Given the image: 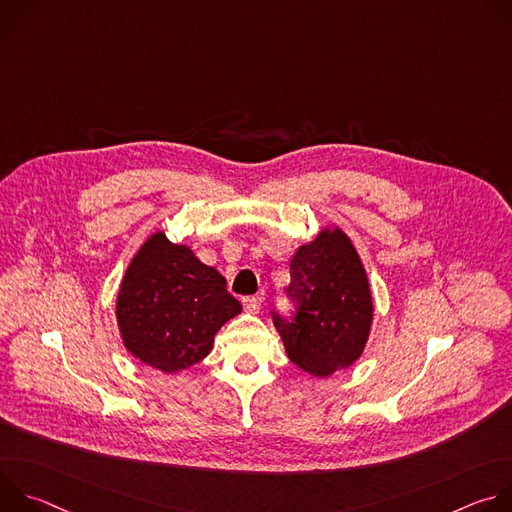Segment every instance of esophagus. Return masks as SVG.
I'll return each mask as SVG.
<instances>
[{
  "label": "esophagus",
  "instance_id": "esophagus-1",
  "mask_svg": "<svg viewBox=\"0 0 512 512\" xmlns=\"http://www.w3.org/2000/svg\"><path fill=\"white\" fill-rule=\"evenodd\" d=\"M243 308H245V312H249V314H259V310H261V298H255V296L243 298Z\"/></svg>",
  "mask_w": 512,
  "mask_h": 512
}]
</instances>
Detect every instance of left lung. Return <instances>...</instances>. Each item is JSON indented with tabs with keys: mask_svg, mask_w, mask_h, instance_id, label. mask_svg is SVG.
<instances>
[{
	"mask_svg": "<svg viewBox=\"0 0 512 512\" xmlns=\"http://www.w3.org/2000/svg\"><path fill=\"white\" fill-rule=\"evenodd\" d=\"M289 300L296 316L273 312V324L289 360L316 377L354 364L369 340L373 296L367 271L338 227L302 245L289 263Z\"/></svg>",
	"mask_w": 512,
	"mask_h": 512,
	"instance_id": "left-lung-1",
	"label": "left lung"
}]
</instances>
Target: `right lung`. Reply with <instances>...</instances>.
<instances>
[{
  "mask_svg": "<svg viewBox=\"0 0 512 512\" xmlns=\"http://www.w3.org/2000/svg\"><path fill=\"white\" fill-rule=\"evenodd\" d=\"M227 279L186 245L154 233L131 259L115 316L125 348L162 373L200 362L225 322L241 314Z\"/></svg>",
  "mask_w": 512,
  "mask_h": 512,
  "instance_id": "obj_1",
  "label": "right lung"
}]
</instances>
